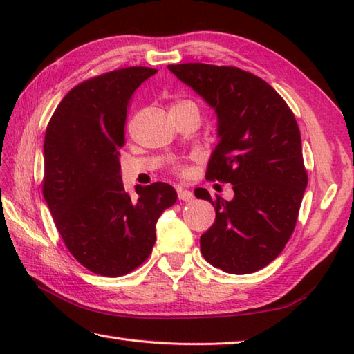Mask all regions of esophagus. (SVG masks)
<instances>
[{"mask_svg": "<svg viewBox=\"0 0 354 354\" xmlns=\"http://www.w3.org/2000/svg\"><path fill=\"white\" fill-rule=\"evenodd\" d=\"M176 190H178V199L179 201H184V202L194 201V196H193V193L190 190L184 189V187H178Z\"/></svg>", "mask_w": 354, "mask_h": 354, "instance_id": "obj_1", "label": "esophagus"}]
</instances>
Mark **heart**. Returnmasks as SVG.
Wrapping results in <instances>:
<instances>
[{
	"label": "heart",
	"mask_w": 354,
	"mask_h": 354,
	"mask_svg": "<svg viewBox=\"0 0 354 354\" xmlns=\"http://www.w3.org/2000/svg\"><path fill=\"white\" fill-rule=\"evenodd\" d=\"M183 103H189V102H187V100H178V102L173 103V106H176V104H183ZM173 170L178 171V173H184L185 167H184L183 164H179V162H173Z\"/></svg>",
	"instance_id": "1"
}]
</instances>
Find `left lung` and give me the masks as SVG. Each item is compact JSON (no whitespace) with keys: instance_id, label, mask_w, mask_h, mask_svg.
I'll return each instance as SVG.
<instances>
[{"instance_id":"obj_1","label":"left lung","mask_w":354,"mask_h":354,"mask_svg":"<svg viewBox=\"0 0 354 354\" xmlns=\"http://www.w3.org/2000/svg\"><path fill=\"white\" fill-rule=\"evenodd\" d=\"M167 68L216 109L221 141L205 178L234 190L232 201L194 192L216 209L212 228L201 236V252L228 274L255 272L284 250L307 187L295 115L272 86L237 66L196 62Z\"/></svg>"}]
</instances>
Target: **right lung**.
<instances>
[{
	"mask_svg": "<svg viewBox=\"0 0 354 354\" xmlns=\"http://www.w3.org/2000/svg\"><path fill=\"white\" fill-rule=\"evenodd\" d=\"M158 70L127 66L74 86L57 104L44 140L42 193L65 246L82 266L122 277L147 260L155 225L176 192L165 183L124 192L120 149L132 95Z\"/></svg>",
	"mask_w": 354,
	"mask_h": 354,
	"instance_id": "obj_1",
	"label": "right lung"
}]
</instances>
